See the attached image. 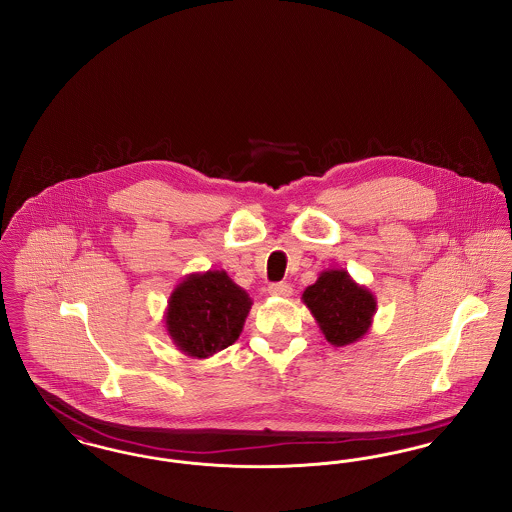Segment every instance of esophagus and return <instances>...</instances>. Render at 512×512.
<instances>
[{
	"label": "esophagus",
	"mask_w": 512,
	"mask_h": 512,
	"mask_svg": "<svg viewBox=\"0 0 512 512\" xmlns=\"http://www.w3.org/2000/svg\"><path fill=\"white\" fill-rule=\"evenodd\" d=\"M292 286L286 282H278V284H270L268 286V293L274 297H290L292 295Z\"/></svg>",
	"instance_id": "esophagus-1"
}]
</instances>
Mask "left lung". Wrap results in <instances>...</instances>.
I'll return each instance as SVG.
<instances>
[{
  "label": "left lung",
  "instance_id": "1",
  "mask_svg": "<svg viewBox=\"0 0 512 512\" xmlns=\"http://www.w3.org/2000/svg\"><path fill=\"white\" fill-rule=\"evenodd\" d=\"M328 343L343 347L365 338L376 315V297L347 270L326 268L301 295Z\"/></svg>",
  "mask_w": 512,
  "mask_h": 512
}]
</instances>
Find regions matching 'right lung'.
Returning <instances> with one entry per match:
<instances>
[{"instance_id":"add662e5","label":"right lung","mask_w":512,"mask_h":512,"mask_svg":"<svg viewBox=\"0 0 512 512\" xmlns=\"http://www.w3.org/2000/svg\"><path fill=\"white\" fill-rule=\"evenodd\" d=\"M253 301L226 270L194 272L176 284L165 328L178 351L209 359L240 338Z\"/></svg>"}]
</instances>
